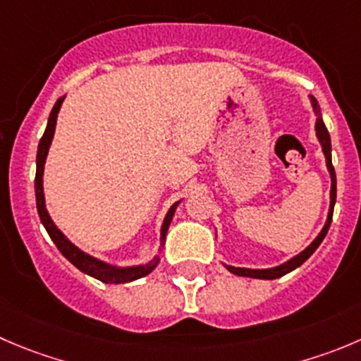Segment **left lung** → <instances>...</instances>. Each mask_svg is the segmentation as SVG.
<instances>
[{
    "mask_svg": "<svg viewBox=\"0 0 361 361\" xmlns=\"http://www.w3.org/2000/svg\"><path fill=\"white\" fill-rule=\"evenodd\" d=\"M312 107L317 114V121H316V132H317V139H319L321 146H323V153L326 157V167L330 171V176H331V192H330V212H328V220L324 224L323 231L319 233V236L302 252L298 254L296 257H293L291 261L284 262L281 266H275V268H269V269H248V268H234V266H227L231 274L234 275H240V277H252V279H264V281H271V279H279L282 275L289 274L293 269H296L298 266H302L310 255L316 252V248L319 247L321 241L324 240L326 236L328 229H330V224H331V216H334V206H335V199H337V178H335V169H334V164H331V142H330V134H328L326 127H324L323 120H321V111L319 106H317L316 99H312Z\"/></svg>",
    "mask_w": 361,
    "mask_h": 361,
    "instance_id": "left-lung-1",
    "label": "left lung"
}]
</instances>
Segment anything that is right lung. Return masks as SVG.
<instances>
[{"mask_svg":"<svg viewBox=\"0 0 361 361\" xmlns=\"http://www.w3.org/2000/svg\"><path fill=\"white\" fill-rule=\"evenodd\" d=\"M63 99H58V102L54 104L51 111V116H49L47 121V128H45L44 135L40 139V145H38V152H37V176H35V195H37V209H38V216H40L42 224H44L45 231L49 233L51 240L54 241V245L58 247V250L72 262L75 268H79L82 274L90 275V277L97 279L100 282H106V284H125V282H132L137 281V279L146 277L148 274H152L155 266L159 264V257L153 259L152 262L145 266H132V268H114V266L106 264V262L99 261V259L92 257V255L84 254L82 250L75 247L73 243H70L65 236H63L61 231L54 226V222L49 216L47 209H45V199H44V187H42V176H44V164L45 159H47L49 153V146H51L52 137H54V128H56V120H58V113L59 107H61ZM176 204L171 206L169 213L164 219V226H162V243L166 240V233L169 229V224L173 220L174 209H176Z\"/></svg>","mask_w":361,"mask_h":361,"instance_id":"1","label":"right lung"}]
</instances>
